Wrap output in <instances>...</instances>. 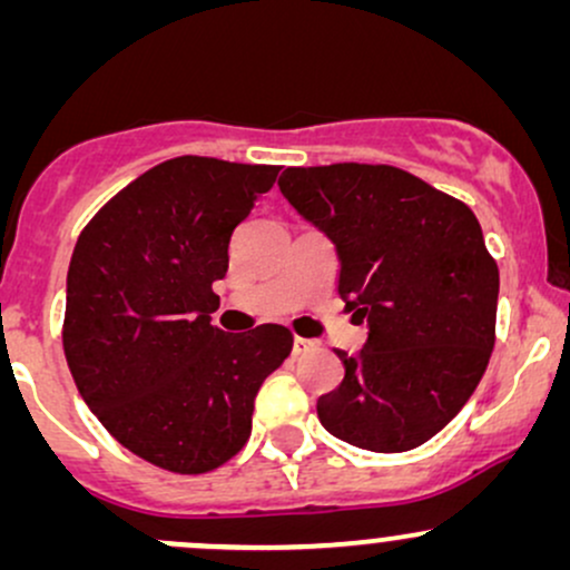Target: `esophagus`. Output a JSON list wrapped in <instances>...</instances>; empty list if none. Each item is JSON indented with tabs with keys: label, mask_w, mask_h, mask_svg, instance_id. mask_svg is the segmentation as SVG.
<instances>
[{
	"label": "esophagus",
	"mask_w": 570,
	"mask_h": 570,
	"mask_svg": "<svg viewBox=\"0 0 570 570\" xmlns=\"http://www.w3.org/2000/svg\"><path fill=\"white\" fill-rule=\"evenodd\" d=\"M313 348H316V343H313V340L294 337V343H292V353H294V356H305V353H311Z\"/></svg>",
	"instance_id": "obj_1"
}]
</instances>
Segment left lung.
<instances>
[{"mask_svg":"<svg viewBox=\"0 0 570 570\" xmlns=\"http://www.w3.org/2000/svg\"><path fill=\"white\" fill-rule=\"evenodd\" d=\"M281 193L335 244L337 294L367 322L322 426L372 453L429 442L474 394L495 343L499 267L472 208L394 166L286 168Z\"/></svg>","mask_w":570,"mask_h":570,"instance_id":"left-lung-1","label":"left lung"}]
</instances>
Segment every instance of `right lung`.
<instances>
[{"label": "right lung", "mask_w": 570, "mask_h": 570, "mask_svg": "<svg viewBox=\"0 0 570 570\" xmlns=\"http://www.w3.org/2000/svg\"><path fill=\"white\" fill-rule=\"evenodd\" d=\"M278 166L185 155L149 168L90 219L69 263L63 353L122 448L176 474L222 466L252 434L259 385L292 332L212 324L227 246Z\"/></svg>", "instance_id": "1"}]
</instances>
